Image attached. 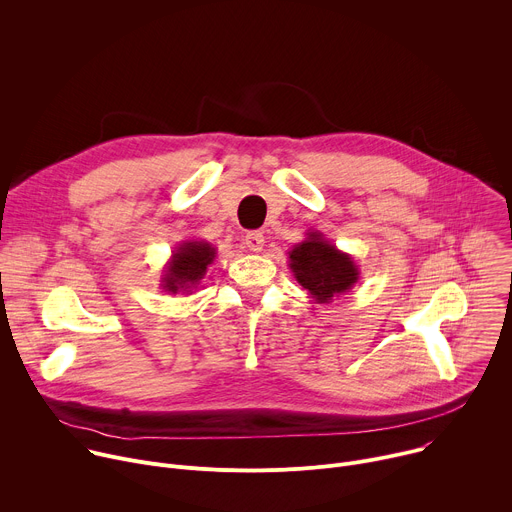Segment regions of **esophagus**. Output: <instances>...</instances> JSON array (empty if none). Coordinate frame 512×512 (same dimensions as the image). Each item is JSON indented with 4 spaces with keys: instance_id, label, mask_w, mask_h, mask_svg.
Listing matches in <instances>:
<instances>
[{
    "instance_id": "34e87169",
    "label": "esophagus",
    "mask_w": 512,
    "mask_h": 512,
    "mask_svg": "<svg viewBox=\"0 0 512 512\" xmlns=\"http://www.w3.org/2000/svg\"><path fill=\"white\" fill-rule=\"evenodd\" d=\"M263 245H265V237H263L261 231H251V233L245 235V247L249 251L259 253V251H263Z\"/></svg>"
}]
</instances>
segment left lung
Instances as JSON below:
<instances>
[{
    "label": "left lung",
    "mask_w": 512,
    "mask_h": 512,
    "mask_svg": "<svg viewBox=\"0 0 512 512\" xmlns=\"http://www.w3.org/2000/svg\"><path fill=\"white\" fill-rule=\"evenodd\" d=\"M289 267L318 304H328L358 281L352 257L338 251L318 231L308 233L306 241L289 251Z\"/></svg>",
    "instance_id": "left-lung-1"
}]
</instances>
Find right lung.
<instances>
[{"instance_id": "1", "label": "right lung", "mask_w": 512, "mask_h": 512, "mask_svg": "<svg viewBox=\"0 0 512 512\" xmlns=\"http://www.w3.org/2000/svg\"><path fill=\"white\" fill-rule=\"evenodd\" d=\"M214 255L216 253L210 243H204V241L182 243L174 251L166 267V273L162 277V287L166 291H172V294H178V291H190L202 281L206 267L212 263Z\"/></svg>"}]
</instances>
